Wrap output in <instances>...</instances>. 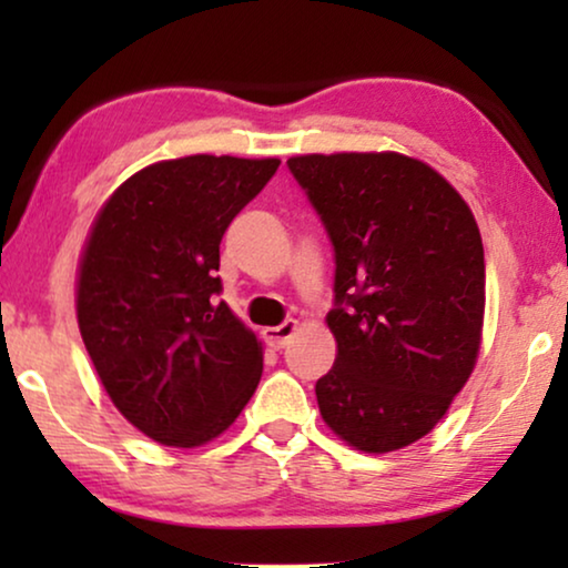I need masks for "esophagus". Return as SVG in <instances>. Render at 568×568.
Returning a JSON list of instances; mask_svg holds the SVG:
<instances>
[{"label": "esophagus", "instance_id": "esophagus-1", "mask_svg": "<svg viewBox=\"0 0 568 568\" xmlns=\"http://www.w3.org/2000/svg\"><path fill=\"white\" fill-rule=\"evenodd\" d=\"M294 331H297V321H284L282 325H274V328L263 331V338H266V344L271 348H284L294 336Z\"/></svg>", "mask_w": 568, "mask_h": 568}]
</instances>
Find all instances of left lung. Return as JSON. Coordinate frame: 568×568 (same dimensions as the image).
<instances>
[{"label":"left lung","instance_id":"left-lung-1","mask_svg":"<svg viewBox=\"0 0 568 568\" xmlns=\"http://www.w3.org/2000/svg\"><path fill=\"white\" fill-rule=\"evenodd\" d=\"M336 253V364L315 385L325 424L362 453L429 434L476 367L486 263L460 193L398 152L286 160Z\"/></svg>","mask_w":568,"mask_h":568}]
</instances>
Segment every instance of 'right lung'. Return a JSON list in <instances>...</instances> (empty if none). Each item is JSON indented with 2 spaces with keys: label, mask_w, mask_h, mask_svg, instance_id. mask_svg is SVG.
Here are the masks:
<instances>
[{
  "label": "right lung",
  "mask_w": 568,
  "mask_h": 568,
  "mask_svg": "<svg viewBox=\"0 0 568 568\" xmlns=\"http://www.w3.org/2000/svg\"><path fill=\"white\" fill-rule=\"evenodd\" d=\"M276 158L191 154L119 185L84 245L77 321L113 406L168 447L220 437L258 387L263 352L220 302V243Z\"/></svg>",
  "instance_id": "add662e5"
}]
</instances>
